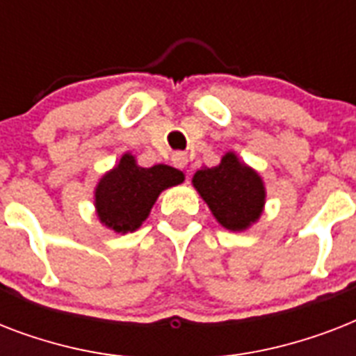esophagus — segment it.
<instances>
[{
  "mask_svg": "<svg viewBox=\"0 0 356 356\" xmlns=\"http://www.w3.org/2000/svg\"><path fill=\"white\" fill-rule=\"evenodd\" d=\"M172 162L177 168H181V170H186V166H188V155H186V153H181V151H179V153H173Z\"/></svg>",
  "mask_w": 356,
  "mask_h": 356,
  "instance_id": "obj_1",
  "label": "esophagus"
}]
</instances>
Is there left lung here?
Masks as SVG:
<instances>
[{
    "label": "left lung",
    "instance_id": "obj_1",
    "mask_svg": "<svg viewBox=\"0 0 356 356\" xmlns=\"http://www.w3.org/2000/svg\"><path fill=\"white\" fill-rule=\"evenodd\" d=\"M192 184L216 222L227 231H248L264 212V179L257 170L240 161L234 151H227L218 166L197 170Z\"/></svg>",
    "mask_w": 356,
    "mask_h": 356
}]
</instances>
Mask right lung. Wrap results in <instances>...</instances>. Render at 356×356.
<instances>
[{
    "label": "right lung",
    "instance_id": "right-lung-1",
    "mask_svg": "<svg viewBox=\"0 0 356 356\" xmlns=\"http://www.w3.org/2000/svg\"><path fill=\"white\" fill-rule=\"evenodd\" d=\"M183 181L184 173L177 168L168 164L144 168L131 151H125L94 188L97 220L114 233H133L147 220L159 195Z\"/></svg>",
    "mask_w": 356,
    "mask_h": 356
}]
</instances>
